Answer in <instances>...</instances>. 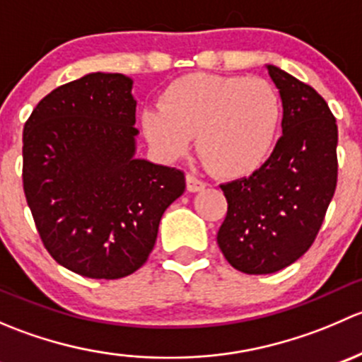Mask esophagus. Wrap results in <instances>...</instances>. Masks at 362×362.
Masks as SVG:
<instances>
[{
  "mask_svg": "<svg viewBox=\"0 0 362 362\" xmlns=\"http://www.w3.org/2000/svg\"><path fill=\"white\" fill-rule=\"evenodd\" d=\"M185 182H187V191L189 192H199V191H203L204 187H206V184H204L203 180H199L198 177H194L192 173H187V177H185Z\"/></svg>",
  "mask_w": 362,
  "mask_h": 362,
  "instance_id": "1",
  "label": "esophagus"
}]
</instances>
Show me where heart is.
<instances>
[{"label": "heart", "mask_w": 362, "mask_h": 362, "mask_svg": "<svg viewBox=\"0 0 362 362\" xmlns=\"http://www.w3.org/2000/svg\"><path fill=\"white\" fill-rule=\"evenodd\" d=\"M282 113L279 90L268 80L191 73L173 80L159 108L141 112L140 122L164 158L184 156L196 136L198 154L215 175L238 178L268 159Z\"/></svg>", "instance_id": "obj_1"}]
</instances>
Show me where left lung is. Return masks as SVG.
I'll list each match as a JSON object with an SVG mask.
<instances>
[{"mask_svg": "<svg viewBox=\"0 0 362 362\" xmlns=\"http://www.w3.org/2000/svg\"><path fill=\"white\" fill-rule=\"evenodd\" d=\"M282 98V136L250 177L222 184L228 214L217 243L229 264L268 275L298 261L315 236L338 178V127L324 98L266 64Z\"/></svg>", "mask_w": 362, "mask_h": 362, "instance_id": "8db88e82", "label": "left lung"}]
</instances>
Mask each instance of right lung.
Returning <instances> with one entry per match:
<instances>
[{"label": "right lung", "mask_w": 362, "mask_h": 362, "mask_svg": "<svg viewBox=\"0 0 362 362\" xmlns=\"http://www.w3.org/2000/svg\"><path fill=\"white\" fill-rule=\"evenodd\" d=\"M133 80L89 73L47 94L23 133L25 202L49 254L87 279L145 264L184 171L136 154Z\"/></svg>", "instance_id": "right-lung-1"}]
</instances>
